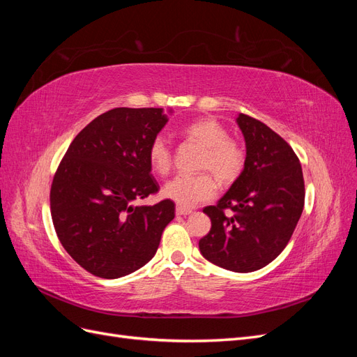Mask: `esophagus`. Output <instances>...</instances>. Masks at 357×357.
<instances>
[{
  "label": "esophagus",
  "instance_id": "1",
  "mask_svg": "<svg viewBox=\"0 0 357 357\" xmlns=\"http://www.w3.org/2000/svg\"><path fill=\"white\" fill-rule=\"evenodd\" d=\"M192 213V210H189V208H183V207H177L176 208V214L177 215H189Z\"/></svg>",
  "mask_w": 357,
  "mask_h": 357
}]
</instances>
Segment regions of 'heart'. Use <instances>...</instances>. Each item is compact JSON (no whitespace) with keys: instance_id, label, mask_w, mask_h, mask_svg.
Instances as JSON below:
<instances>
[{"instance_id":"heart-1","label":"heart","mask_w":357,"mask_h":357,"mask_svg":"<svg viewBox=\"0 0 357 357\" xmlns=\"http://www.w3.org/2000/svg\"><path fill=\"white\" fill-rule=\"evenodd\" d=\"M186 138L204 147L199 169L208 171L222 185H231L241 176L245 165V150L229 138L226 128L211 117L198 119L183 129ZM150 167L160 176H165L172 167V152L164 135H156L149 146ZM218 186L207 172L198 176H177L169 180L162 190L167 199L178 207L192 208L198 204L214 198Z\"/></svg>"}]
</instances>
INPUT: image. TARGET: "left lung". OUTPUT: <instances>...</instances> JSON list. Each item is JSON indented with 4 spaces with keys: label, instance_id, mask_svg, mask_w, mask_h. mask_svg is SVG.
<instances>
[{
    "label": "left lung",
    "instance_id": "8db88e82",
    "mask_svg": "<svg viewBox=\"0 0 357 357\" xmlns=\"http://www.w3.org/2000/svg\"><path fill=\"white\" fill-rule=\"evenodd\" d=\"M236 123L245 165L219 202L204 208L211 229L199 240V250L220 268L252 273L284 250L304 210L305 188L299 159L282 137L243 113Z\"/></svg>",
    "mask_w": 357,
    "mask_h": 357
}]
</instances>
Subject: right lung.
<instances>
[{"instance_id":"add662e5","label":"right lung","mask_w":357,"mask_h":357,"mask_svg":"<svg viewBox=\"0 0 357 357\" xmlns=\"http://www.w3.org/2000/svg\"><path fill=\"white\" fill-rule=\"evenodd\" d=\"M168 122L162 109L109 110L83 128L50 189L53 226L86 271L119 278L144 266L174 219L176 204L135 205L159 190L149 146Z\"/></svg>"}]
</instances>
